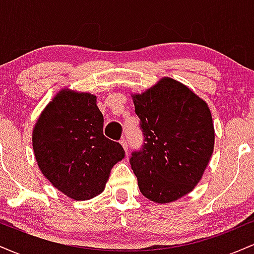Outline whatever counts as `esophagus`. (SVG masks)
I'll return each instance as SVG.
<instances>
[{
    "label": "esophagus",
    "instance_id": "34e87169",
    "mask_svg": "<svg viewBox=\"0 0 254 254\" xmlns=\"http://www.w3.org/2000/svg\"><path fill=\"white\" fill-rule=\"evenodd\" d=\"M121 144H122V147L124 148V150H125V153L127 154V148H129V145H127V141L125 138H122L121 139Z\"/></svg>",
    "mask_w": 254,
    "mask_h": 254
}]
</instances>
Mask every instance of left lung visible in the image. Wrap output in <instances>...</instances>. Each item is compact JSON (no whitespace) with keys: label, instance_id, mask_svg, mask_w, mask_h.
I'll return each instance as SVG.
<instances>
[{"label":"left lung","instance_id":"1","mask_svg":"<svg viewBox=\"0 0 254 254\" xmlns=\"http://www.w3.org/2000/svg\"><path fill=\"white\" fill-rule=\"evenodd\" d=\"M144 143L130 165L141 193L170 203L194 189L214 151L215 130L208 104L185 84L164 77L132 95Z\"/></svg>","mask_w":254,"mask_h":254}]
</instances>
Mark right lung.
<instances>
[{"label":"right lung","instance_id":"obj_1","mask_svg":"<svg viewBox=\"0 0 254 254\" xmlns=\"http://www.w3.org/2000/svg\"><path fill=\"white\" fill-rule=\"evenodd\" d=\"M97 97L68 88L55 95L32 133L34 156L44 177L75 200L104 191L112 167L125 151L103 132Z\"/></svg>","mask_w":254,"mask_h":254}]
</instances>
